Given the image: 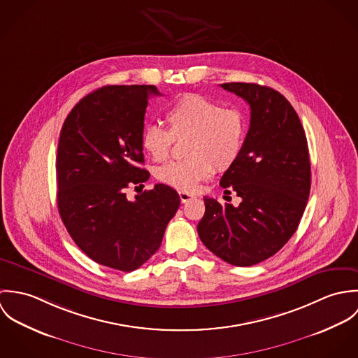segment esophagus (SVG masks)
<instances>
[{
  "label": "esophagus",
  "instance_id": "esophagus-1",
  "mask_svg": "<svg viewBox=\"0 0 358 358\" xmlns=\"http://www.w3.org/2000/svg\"><path fill=\"white\" fill-rule=\"evenodd\" d=\"M179 197H180V201L185 204V203H187V201H190V200H193V199H196L193 194H190V193H187V192H179Z\"/></svg>",
  "mask_w": 358,
  "mask_h": 358
}]
</instances>
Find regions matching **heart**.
Masks as SVG:
<instances>
[{
	"mask_svg": "<svg viewBox=\"0 0 358 358\" xmlns=\"http://www.w3.org/2000/svg\"><path fill=\"white\" fill-rule=\"evenodd\" d=\"M165 118L168 129L159 125L145 127L141 143L154 161L168 158L173 139L189 136L182 161H172L155 169V178L180 192H194L208 179L213 166L229 169L244 148L247 121L234 107L222 104L196 94H186L172 103Z\"/></svg>",
	"mask_w": 358,
	"mask_h": 358,
	"instance_id": "b5f03b06",
	"label": "heart"
}]
</instances>
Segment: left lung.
<instances>
[{"label":"left lung","mask_w":358,"mask_h":358,"mask_svg":"<svg viewBox=\"0 0 358 358\" xmlns=\"http://www.w3.org/2000/svg\"><path fill=\"white\" fill-rule=\"evenodd\" d=\"M220 87L251 108L243 152L220 179L224 193L234 190L241 203L204 197L197 231L212 254L247 267L277 254L296 231L310 194V158L302 122L280 92L248 83Z\"/></svg>","instance_id":"left-lung-1"}]
</instances>
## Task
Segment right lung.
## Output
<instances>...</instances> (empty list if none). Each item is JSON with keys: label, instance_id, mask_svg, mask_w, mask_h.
<instances>
[{"label": "right lung", "instance_id": "right-lung-1", "mask_svg": "<svg viewBox=\"0 0 358 358\" xmlns=\"http://www.w3.org/2000/svg\"><path fill=\"white\" fill-rule=\"evenodd\" d=\"M154 95H161L154 85H107L91 92L64 120L57 145L62 222L85 255L121 271L136 270L157 252L180 205L179 194L162 183L135 200L125 193L150 178L139 165Z\"/></svg>", "mask_w": 358, "mask_h": 358}]
</instances>
